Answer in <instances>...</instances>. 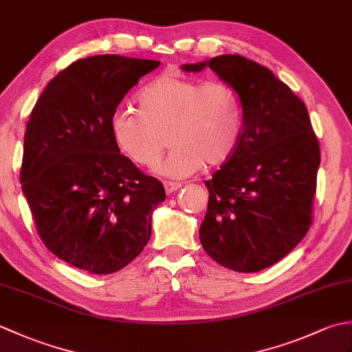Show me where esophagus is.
I'll use <instances>...</instances> for the list:
<instances>
[{"mask_svg": "<svg viewBox=\"0 0 352 352\" xmlns=\"http://www.w3.org/2000/svg\"><path fill=\"white\" fill-rule=\"evenodd\" d=\"M180 188H182V183H178V182H164V190H166L168 195L169 193H174Z\"/></svg>", "mask_w": 352, "mask_h": 352, "instance_id": "34e87169", "label": "esophagus"}]
</instances>
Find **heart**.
Instances as JSON below:
<instances>
[{"instance_id":"b5f03b06","label":"heart","mask_w":352,"mask_h":352,"mask_svg":"<svg viewBox=\"0 0 352 352\" xmlns=\"http://www.w3.org/2000/svg\"><path fill=\"white\" fill-rule=\"evenodd\" d=\"M139 110H116L111 136L133 162L153 168L172 142L160 175L188 177L199 168L218 166L241 142V104L226 81H199L182 74H162L140 89Z\"/></svg>"}]
</instances>
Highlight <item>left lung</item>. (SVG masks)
<instances>
[{
	"mask_svg": "<svg viewBox=\"0 0 352 352\" xmlns=\"http://www.w3.org/2000/svg\"><path fill=\"white\" fill-rule=\"evenodd\" d=\"M206 66L237 92L243 124L234 154L206 182L208 206L199 241L223 267L258 272L307 234L319 142L305 104L266 66L226 54L183 69Z\"/></svg>",
	"mask_w": 352,
	"mask_h": 352,
	"instance_id": "obj_1",
	"label": "left lung"
}]
</instances>
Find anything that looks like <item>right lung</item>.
Here are the masks:
<instances>
[{"label":"right lung","instance_id":"right-lung-1","mask_svg":"<svg viewBox=\"0 0 352 352\" xmlns=\"http://www.w3.org/2000/svg\"><path fill=\"white\" fill-rule=\"evenodd\" d=\"M160 62L118 54L71 63L30 113L22 192L43 245L66 263L106 275L136 258L151 237L163 184L119 151L110 121L140 77Z\"/></svg>","mask_w":352,"mask_h":352}]
</instances>
